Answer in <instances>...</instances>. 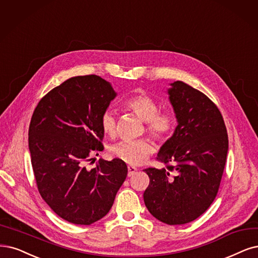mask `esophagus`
Masks as SVG:
<instances>
[{"label":"esophagus","mask_w":258,"mask_h":258,"mask_svg":"<svg viewBox=\"0 0 258 258\" xmlns=\"http://www.w3.org/2000/svg\"><path fill=\"white\" fill-rule=\"evenodd\" d=\"M127 171H128V173H127L128 176H132L137 171V168L134 167V166H128L127 167Z\"/></svg>","instance_id":"1"}]
</instances>
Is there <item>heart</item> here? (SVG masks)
Returning a JSON list of instances; mask_svg holds the SVG:
<instances>
[{
  "label": "heart",
  "mask_w": 258,
  "mask_h": 258,
  "mask_svg": "<svg viewBox=\"0 0 258 258\" xmlns=\"http://www.w3.org/2000/svg\"><path fill=\"white\" fill-rule=\"evenodd\" d=\"M128 110L146 122V131L151 137L159 142L169 139L175 127V118L169 111H158V104L148 95L139 94L127 99L124 103ZM102 132L109 137L116 134L117 122L110 110L104 111L100 120ZM110 155L128 165H140L153 152V146L147 139L121 141L110 148Z\"/></svg>",
  "instance_id": "heart-1"
}]
</instances>
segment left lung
Returning <instances> with one entry per match:
<instances>
[{"label": "left lung", "mask_w": 258, "mask_h": 258, "mask_svg": "<svg viewBox=\"0 0 258 258\" xmlns=\"http://www.w3.org/2000/svg\"><path fill=\"white\" fill-rule=\"evenodd\" d=\"M168 90L177 126L160 148L166 168H147L144 194L152 216L169 225L189 223L211 206L220 187L228 150L222 114L203 92L176 81Z\"/></svg>", "instance_id": "1"}]
</instances>
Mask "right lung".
I'll return each mask as SVG.
<instances>
[{
  "label": "right lung",
  "mask_w": 258,
  "mask_h": 258,
  "mask_svg": "<svg viewBox=\"0 0 258 258\" xmlns=\"http://www.w3.org/2000/svg\"><path fill=\"white\" fill-rule=\"evenodd\" d=\"M114 97L100 76H75L47 92L32 116L28 148L38 191L70 223L90 225L106 216L126 178V164L117 158L87 168L104 149L100 120Z\"/></svg>",
  "instance_id": "right-lung-1"
}]
</instances>
